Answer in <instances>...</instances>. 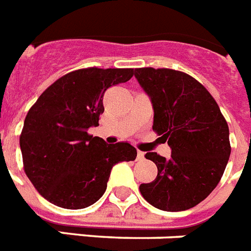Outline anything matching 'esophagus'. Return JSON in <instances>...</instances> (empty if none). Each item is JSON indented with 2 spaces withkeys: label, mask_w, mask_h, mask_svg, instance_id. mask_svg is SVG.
I'll use <instances>...</instances> for the list:
<instances>
[{
  "label": "esophagus",
  "mask_w": 251,
  "mask_h": 251,
  "mask_svg": "<svg viewBox=\"0 0 251 251\" xmlns=\"http://www.w3.org/2000/svg\"><path fill=\"white\" fill-rule=\"evenodd\" d=\"M144 151H138V159H143V158H144Z\"/></svg>",
  "instance_id": "34e87169"
}]
</instances>
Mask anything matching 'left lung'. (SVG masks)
I'll use <instances>...</instances> for the list:
<instances>
[{
	"mask_svg": "<svg viewBox=\"0 0 251 251\" xmlns=\"http://www.w3.org/2000/svg\"><path fill=\"white\" fill-rule=\"evenodd\" d=\"M138 83L151 98L153 130L167 140L171 157L145 154L158 168L154 181L140 185L153 207L180 212L195 207L214 190L231 154L226 120L199 81L171 69H135Z\"/></svg>",
	"mask_w": 251,
	"mask_h": 251,
	"instance_id": "1",
	"label": "left lung"
}]
</instances>
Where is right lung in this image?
<instances>
[{"label":"right lung","mask_w":251,"mask_h":251,"mask_svg":"<svg viewBox=\"0 0 251 251\" xmlns=\"http://www.w3.org/2000/svg\"><path fill=\"white\" fill-rule=\"evenodd\" d=\"M132 75L134 69L73 71L48 86L29 109L20 135L24 171L48 201L66 209L89 207L106 191L113 166L135 159L130 143L107 144L88 134L100 125L104 92Z\"/></svg>","instance_id":"right-lung-1"}]
</instances>
